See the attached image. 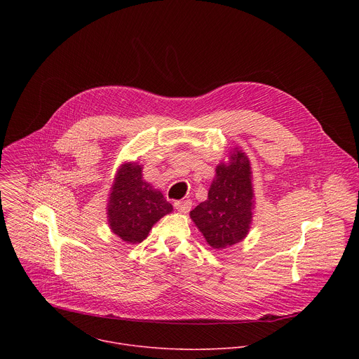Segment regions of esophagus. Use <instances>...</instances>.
I'll use <instances>...</instances> for the list:
<instances>
[{
  "mask_svg": "<svg viewBox=\"0 0 359 359\" xmlns=\"http://www.w3.org/2000/svg\"><path fill=\"white\" fill-rule=\"evenodd\" d=\"M175 209L179 212V213H189L190 209H191V201L190 200H179L175 203Z\"/></svg>",
  "mask_w": 359,
  "mask_h": 359,
  "instance_id": "obj_1",
  "label": "esophagus"
}]
</instances>
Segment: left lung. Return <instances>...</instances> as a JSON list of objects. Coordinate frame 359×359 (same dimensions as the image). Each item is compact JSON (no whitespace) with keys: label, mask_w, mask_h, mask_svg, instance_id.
<instances>
[{"label":"left lung","mask_w":359,"mask_h":359,"mask_svg":"<svg viewBox=\"0 0 359 359\" xmlns=\"http://www.w3.org/2000/svg\"><path fill=\"white\" fill-rule=\"evenodd\" d=\"M227 159L216 166L208 200L190 212L191 222L216 250L231 247L247 237L255 206L250 159L238 147L229 151Z\"/></svg>","instance_id":"8db88e82"}]
</instances>
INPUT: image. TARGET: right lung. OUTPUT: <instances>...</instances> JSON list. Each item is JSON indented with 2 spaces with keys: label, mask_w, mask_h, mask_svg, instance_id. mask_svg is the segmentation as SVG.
<instances>
[{
  "label": "right lung",
  "mask_w": 359,
  "mask_h": 359,
  "mask_svg": "<svg viewBox=\"0 0 359 359\" xmlns=\"http://www.w3.org/2000/svg\"><path fill=\"white\" fill-rule=\"evenodd\" d=\"M142 170L137 162L122 163L108 197L109 229L128 244L142 243L153 226L173 212L162 191L143 179Z\"/></svg>",
  "instance_id": "add662e5"
}]
</instances>
